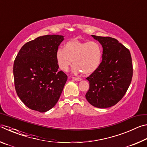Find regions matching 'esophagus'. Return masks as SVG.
Here are the masks:
<instances>
[{"label": "esophagus", "instance_id": "esophagus-1", "mask_svg": "<svg viewBox=\"0 0 147 147\" xmlns=\"http://www.w3.org/2000/svg\"><path fill=\"white\" fill-rule=\"evenodd\" d=\"M72 78L74 80H76V81H80L82 80L80 78H78V77H73Z\"/></svg>", "mask_w": 147, "mask_h": 147}]
</instances>
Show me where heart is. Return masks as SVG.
Segmentation results:
<instances>
[{
  "instance_id": "1",
  "label": "heart",
  "mask_w": 147,
  "mask_h": 147,
  "mask_svg": "<svg viewBox=\"0 0 147 147\" xmlns=\"http://www.w3.org/2000/svg\"><path fill=\"white\" fill-rule=\"evenodd\" d=\"M102 58V48L93 41L71 39L65 44L64 49L59 48L56 53L57 64L61 70L67 71L73 61V73H83L86 75L97 70Z\"/></svg>"
}]
</instances>
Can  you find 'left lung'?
<instances>
[{
    "instance_id": "obj_1",
    "label": "left lung",
    "mask_w": 147,
    "mask_h": 147,
    "mask_svg": "<svg viewBox=\"0 0 147 147\" xmlns=\"http://www.w3.org/2000/svg\"><path fill=\"white\" fill-rule=\"evenodd\" d=\"M92 37L102 46V60L97 70L86 78L89 89L86 98L96 108H109L123 98L131 82L130 52L115 38L93 35Z\"/></svg>"
}]
</instances>
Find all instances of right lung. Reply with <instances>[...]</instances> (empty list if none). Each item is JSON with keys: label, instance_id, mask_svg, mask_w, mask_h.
<instances>
[{"label": "right lung", "instance_id": "1", "mask_svg": "<svg viewBox=\"0 0 147 147\" xmlns=\"http://www.w3.org/2000/svg\"><path fill=\"white\" fill-rule=\"evenodd\" d=\"M63 37L47 35L27 42L13 63L14 85L17 95L30 109L46 112L58 101L67 76L56 59Z\"/></svg>", "mask_w": 147, "mask_h": 147}]
</instances>
